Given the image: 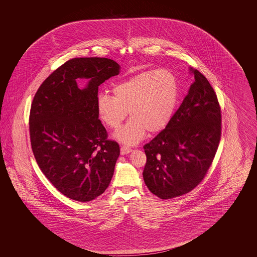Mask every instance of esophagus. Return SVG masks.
<instances>
[{
    "label": "esophagus",
    "mask_w": 257,
    "mask_h": 257,
    "mask_svg": "<svg viewBox=\"0 0 257 257\" xmlns=\"http://www.w3.org/2000/svg\"><path fill=\"white\" fill-rule=\"evenodd\" d=\"M130 152H132V149H131L130 147H121V148H120V153H121V155H126V154H129Z\"/></svg>",
    "instance_id": "obj_1"
}]
</instances>
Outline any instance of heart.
<instances>
[{"mask_svg": "<svg viewBox=\"0 0 257 257\" xmlns=\"http://www.w3.org/2000/svg\"><path fill=\"white\" fill-rule=\"evenodd\" d=\"M112 94L113 97L98 96V116L108 127L117 129L129 111L130 120L114 136L126 145H136L147 131L159 133L171 122L178 103L179 85L168 69L147 70L116 84Z\"/></svg>", "mask_w": 257, "mask_h": 257, "instance_id": "obj_1", "label": "heart"}]
</instances>
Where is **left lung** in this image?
<instances>
[{
    "label": "left lung",
    "instance_id": "8db88e82",
    "mask_svg": "<svg viewBox=\"0 0 257 257\" xmlns=\"http://www.w3.org/2000/svg\"><path fill=\"white\" fill-rule=\"evenodd\" d=\"M195 82L169 125L144 149L149 191L162 199L183 196L205 177L221 134L220 107L204 75L190 67Z\"/></svg>",
    "mask_w": 257,
    "mask_h": 257
}]
</instances>
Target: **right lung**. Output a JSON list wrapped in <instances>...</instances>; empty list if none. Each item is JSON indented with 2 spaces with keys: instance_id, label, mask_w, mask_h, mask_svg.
Masks as SVG:
<instances>
[{
  "instance_id": "right-lung-1",
  "label": "right lung",
  "mask_w": 257,
  "mask_h": 257,
  "mask_svg": "<svg viewBox=\"0 0 257 257\" xmlns=\"http://www.w3.org/2000/svg\"><path fill=\"white\" fill-rule=\"evenodd\" d=\"M107 58H76L64 62L41 84L30 112L33 153L41 171L58 191L86 202L110 185L119 146L108 140L98 116V86L119 74ZM88 78L86 87L76 79Z\"/></svg>"
}]
</instances>
